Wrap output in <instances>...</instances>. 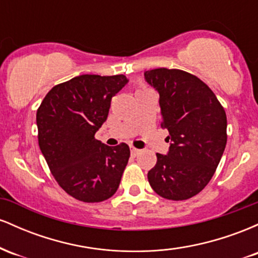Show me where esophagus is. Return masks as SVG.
<instances>
[{
    "instance_id": "34e87169",
    "label": "esophagus",
    "mask_w": 258,
    "mask_h": 258,
    "mask_svg": "<svg viewBox=\"0 0 258 258\" xmlns=\"http://www.w3.org/2000/svg\"><path fill=\"white\" fill-rule=\"evenodd\" d=\"M139 153H141V150L137 149V148H135V147H131V154L133 156H137Z\"/></svg>"
}]
</instances>
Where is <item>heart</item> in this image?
I'll return each instance as SVG.
<instances>
[{"label": "heart", "mask_w": 258, "mask_h": 258, "mask_svg": "<svg viewBox=\"0 0 258 258\" xmlns=\"http://www.w3.org/2000/svg\"><path fill=\"white\" fill-rule=\"evenodd\" d=\"M144 88H146V87H141V90H144Z\"/></svg>", "instance_id": "1"}]
</instances>
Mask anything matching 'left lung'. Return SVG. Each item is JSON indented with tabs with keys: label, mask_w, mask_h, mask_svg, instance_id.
Masks as SVG:
<instances>
[{
	"label": "left lung",
	"mask_w": 258,
	"mask_h": 258,
	"mask_svg": "<svg viewBox=\"0 0 258 258\" xmlns=\"http://www.w3.org/2000/svg\"><path fill=\"white\" fill-rule=\"evenodd\" d=\"M144 78L159 92L161 127L171 139L167 155L156 154L149 184L165 199H190L211 180L223 155L226 111L211 88L191 74L159 68Z\"/></svg>",
	"instance_id": "left-lung-1"
}]
</instances>
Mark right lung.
<instances>
[{
	"instance_id": "1",
	"label": "right lung",
	"mask_w": 258,
	"mask_h": 258,
	"mask_svg": "<svg viewBox=\"0 0 258 258\" xmlns=\"http://www.w3.org/2000/svg\"><path fill=\"white\" fill-rule=\"evenodd\" d=\"M127 81L125 75H80L54 86L38 106V146L58 184L76 200L100 203L119 188L130 148L108 147L94 135Z\"/></svg>"
}]
</instances>
